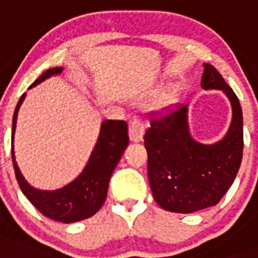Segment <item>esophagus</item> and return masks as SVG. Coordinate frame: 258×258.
<instances>
[{
	"instance_id": "obj_1",
	"label": "esophagus",
	"mask_w": 258,
	"mask_h": 258,
	"mask_svg": "<svg viewBox=\"0 0 258 258\" xmlns=\"http://www.w3.org/2000/svg\"><path fill=\"white\" fill-rule=\"evenodd\" d=\"M130 139L133 142H141L145 133V124L139 117H134L133 120L130 121Z\"/></svg>"
}]
</instances>
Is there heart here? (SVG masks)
<instances>
[{"mask_svg":"<svg viewBox=\"0 0 258 258\" xmlns=\"http://www.w3.org/2000/svg\"><path fill=\"white\" fill-rule=\"evenodd\" d=\"M174 97H175V91H169V92H166L165 95L161 97V101H159V104H162V105L170 104V103L174 100Z\"/></svg>","mask_w":258,"mask_h":258,"instance_id":"heart-1","label":"heart"}]
</instances>
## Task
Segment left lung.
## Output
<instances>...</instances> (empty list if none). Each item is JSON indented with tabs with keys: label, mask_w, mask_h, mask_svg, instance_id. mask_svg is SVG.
<instances>
[{
	"label": "left lung",
	"mask_w": 258,
	"mask_h": 258,
	"mask_svg": "<svg viewBox=\"0 0 258 258\" xmlns=\"http://www.w3.org/2000/svg\"><path fill=\"white\" fill-rule=\"evenodd\" d=\"M201 87L222 89L232 103L228 134L216 145H201L190 137L187 105L170 104L150 115L145 147L149 155L150 187L165 210L187 213L220 202L236 178L244 150L242 109L238 97L220 72L204 64Z\"/></svg>",
	"instance_id": "1"
}]
</instances>
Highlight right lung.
Masks as SVG:
<instances>
[{"label":"right lung","mask_w":258,"mask_h":258,"mask_svg":"<svg viewBox=\"0 0 258 258\" xmlns=\"http://www.w3.org/2000/svg\"><path fill=\"white\" fill-rule=\"evenodd\" d=\"M62 71L61 67L45 71L36 82L29 87L41 83L52 75H57ZM25 99V93L20 97L13 115L12 141L16 130V120L20 105ZM128 125L124 120H105L101 123V130L93 153L89 158L84 171L66 187L54 191H42L30 186L20 172L14 159L13 142H12V159L14 172L24 196L32 202L38 212L50 220L72 224L92 217L103 206L108 191L109 178L120 161L125 147L128 146Z\"/></svg>","instance_id":"add662e5"}]
</instances>
